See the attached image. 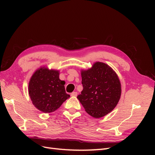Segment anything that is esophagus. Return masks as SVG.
<instances>
[{
    "label": "esophagus",
    "mask_w": 155,
    "mask_h": 155,
    "mask_svg": "<svg viewBox=\"0 0 155 155\" xmlns=\"http://www.w3.org/2000/svg\"><path fill=\"white\" fill-rule=\"evenodd\" d=\"M78 92H73L71 93V96H77Z\"/></svg>",
    "instance_id": "1"
}]
</instances>
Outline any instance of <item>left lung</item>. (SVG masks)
<instances>
[{
    "instance_id": "left-lung-1",
    "label": "left lung",
    "mask_w": 155,
    "mask_h": 155,
    "mask_svg": "<svg viewBox=\"0 0 155 155\" xmlns=\"http://www.w3.org/2000/svg\"><path fill=\"white\" fill-rule=\"evenodd\" d=\"M83 91L77 98L87 113L99 118L118 104L121 84L115 72L104 63L96 62L91 68L81 71Z\"/></svg>"
}]
</instances>
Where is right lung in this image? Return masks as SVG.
<instances>
[{
  "label": "right lung",
  "instance_id": "1",
  "mask_svg": "<svg viewBox=\"0 0 155 155\" xmlns=\"http://www.w3.org/2000/svg\"><path fill=\"white\" fill-rule=\"evenodd\" d=\"M58 70L43 67L30 80L28 91L33 104L45 113L56 110L70 97L65 91V82L60 80Z\"/></svg>",
  "mask_w": 155,
  "mask_h": 155
}]
</instances>
